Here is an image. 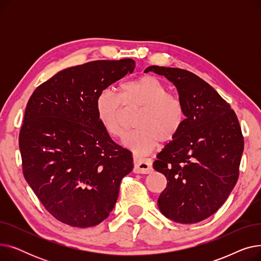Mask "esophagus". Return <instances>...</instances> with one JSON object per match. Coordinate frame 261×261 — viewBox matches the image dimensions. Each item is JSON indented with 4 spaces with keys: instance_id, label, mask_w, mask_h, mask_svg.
Returning a JSON list of instances; mask_svg holds the SVG:
<instances>
[{
    "instance_id": "obj_1",
    "label": "esophagus",
    "mask_w": 261,
    "mask_h": 261,
    "mask_svg": "<svg viewBox=\"0 0 261 261\" xmlns=\"http://www.w3.org/2000/svg\"><path fill=\"white\" fill-rule=\"evenodd\" d=\"M152 170V162L150 159L134 158V168L135 173H149Z\"/></svg>"
}]
</instances>
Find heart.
Returning a JSON list of instances; mask_svg holds the SVG:
<instances>
[{
  "label": "heart",
  "instance_id": "1",
  "mask_svg": "<svg viewBox=\"0 0 261 261\" xmlns=\"http://www.w3.org/2000/svg\"><path fill=\"white\" fill-rule=\"evenodd\" d=\"M123 106L142 107L135 119V129L122 143L136 158L149 154L159 142L168 143L180 132L186 120V110L179 96L169 93L159 78L146 75L128 80L119 93L107 88L96 99V114L105 131L113 138L123 131Z\"/></svg>",
  "mask_w": 261,
  "mask_h": 261
}]
</instances>
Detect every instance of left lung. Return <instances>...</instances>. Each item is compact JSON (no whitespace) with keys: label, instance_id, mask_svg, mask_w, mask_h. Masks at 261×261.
Listing matches in <instances>:
<instances>
[{"label":"left lung","instance_id":"1","mask_svg":"<svg viewBox=\"0 0 261 261\" xmlns=\"http://www.w3.org/2000/svg\"><path fill=\"white\" fill-rule=\"evenodd\" d=\"M148 72L170 80L186 110L182 129L153 163L167 179L159 208L175 222H200L222 206L237 183L244 148L239 120L229 103L194 73L158 65Z\"/></svg>","mask_w":261,"mask_h":261}]
</instances>
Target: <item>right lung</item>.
Listing matches in <instances>:
<instances>
[{"label": "right lung", "mask_w": 261, "mask_h": 261, "mask_svg": "<svg viewBox=\"0 0 261 261\" xmlns=\"http://www.w3.org/2000/svg\"><path fill=\"white\" fill-rule=\"evenodd\" d=\"M134 67L130 58L68 67L40 85L27 102L19 134L23 174L62 223L86 228L102 222L133 169L131 151L100 125L96 99Z\"/></svg>", "instance_id": "1"}]
</instances>
